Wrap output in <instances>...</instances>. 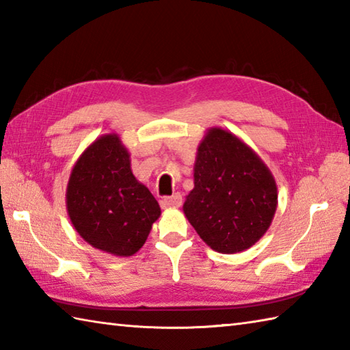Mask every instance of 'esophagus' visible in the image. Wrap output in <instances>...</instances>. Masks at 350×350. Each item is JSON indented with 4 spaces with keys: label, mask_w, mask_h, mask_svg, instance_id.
Here are the masks:
<instances>
[{
    "label": "esophagus",
    "mask_w": 350,
    "mask_h": 350,
    "mask_svg": "<svg viewBox=\"0 0 350 350\" xmlns=\"http://www.w3.org/2000/svg\"><path fill=\"white\" fill-rule=\"evenodd\" d=\"M182 204V196L179 194V192H176V194L170 196V197H165L162 200V206L163 207H179Z\"/></svg>",
    "instance_id": "obj_1"
}]
</instances>
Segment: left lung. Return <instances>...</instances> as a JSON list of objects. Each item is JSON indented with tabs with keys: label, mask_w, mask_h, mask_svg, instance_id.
I'll return each instance as SVG.
<instances>
[{
	"label": "left lung",
	"mask_w": 350,
	"mask_h": 350,
	"mask_svg": "<svg viewBox=\"0 0 350 350\" xmlns=\"http://www.w3.org/2000/svg\"><path fill=\"white\" fill-rule=\"evenodd\" d=\"M277 204V183L260 156L230 131L207 129L183 203L198 236L222 254L245 251L267 232Z\"/></svg>",
	"instance_id": "left-lung-1"
}]
</instances>
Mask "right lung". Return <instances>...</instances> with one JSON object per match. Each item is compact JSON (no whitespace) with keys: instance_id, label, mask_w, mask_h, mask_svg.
Wrapping results in <instances>:
<instances>
[{"instance_id":"1","label":"right lung","mask_w":350,"mask_h":350,"mask_svg":"<svg viewBox=\"0 0 350 350\" xmlns=\"http://www.w3.org/2000/svg\"><path fill=\"white\" fill-rule=\"evenodd\" d=\"M68 215L78 234L117 257L143 247L161 207L137 180L131 154L117 133L96 138L72 168L66 189Z\"/></svg>"}]
</instances>
